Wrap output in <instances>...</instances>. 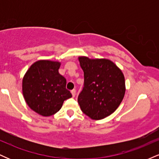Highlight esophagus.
<instances>
[{
  "label": "esophagus",
  "mask_w": 159,
  "mask_h": 159,
  "mask_svg": "<svg viewBox=\"0 0 159 159\" xmlns=\"http://www.w3.org/2000/svg\"><path fill=\"white\" fill-rule=\"evenodd\" d=\"M71 93H72V96H73V97H75V95H76V90L74 89V90H72V91H71Z\"/></svg>",
  "instance_id": "1"
}]
</instances>
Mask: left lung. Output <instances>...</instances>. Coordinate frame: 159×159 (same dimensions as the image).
<instances>
[{"mask_svg": "<svg viewBox=\"0 0 159 159\" xmlns=\"http://www.w3.org/2000/svg\"><path fill=\"white\" fill-rule=\"evenodd\" d=\"M84 71L83 90L78 97L82 112L92 120H102L116 110L125 92L124 75L108 59L78 57Z\"/></svg>", "mask_w": 159, "mask_h": 159, "instance_id": "left-lung-1", "label": "left lung"}]
</instances>
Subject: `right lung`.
Masks as SVG:
<instances>
[{"label": "right lung", "instance_id": "obj_1", "mask_svg": "<svg viewBox=\"0 0 159 159\" xmlns=\"http://www.w3.org/2000/svg\"><path fill=\"white\" fill-rule=\"evenodd\" d=\"M61 63L40 60L30 66L22 80L25 102L36 113L49 116L60 111L65 100L72 97L66 89V80L58 72Z\"/></svg>", "mask_w": 159, "mask_h": 159}]
</instances>
